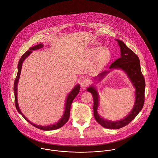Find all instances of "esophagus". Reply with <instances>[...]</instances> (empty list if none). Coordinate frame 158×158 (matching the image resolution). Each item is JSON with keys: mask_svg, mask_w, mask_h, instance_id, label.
<instances>
[{"mask_svg": "<svg viewBox=\"0 0 158 158\" xmlns=\"http://www.w3.org/2000/svg\"><path fill=\"white\" fill-rule=\"evenodd\" d=\"M90 84V81L88 79H85L84 81H82L81 83V86L82 88L84 89L86 87H87Z\"/></svg>", "mask_w": 158, "mask_h": 158, "instance_id": "obj_1", "label": "esophagus"}]
</instances>
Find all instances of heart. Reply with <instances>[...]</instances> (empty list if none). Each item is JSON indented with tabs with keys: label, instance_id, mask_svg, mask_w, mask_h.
I'll list each match as a JSON object with an SVG mask.
<instances>
[{
	"label": "heart",
	"instance_id": "obj_1",
	"mask_svg": "<svg viewBox=\"0 0 158 158\" xmlns=\"http://www.w3.org/2000/svg\"><path fill=\"white\" fill-rule=\"evenodd\" d=\"M87 58H93L94 64L98 67L106 66L112 59V52L110 49L105 46L99 45L87 48L84 52Z\"/></svg>",
	"mask_w": 158,
	"mask_h": 158
}]
</instances>
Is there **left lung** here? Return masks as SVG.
Here are the masks:
<instances>
[{
  "mask_svg": "<svg viewBox=\"0 0 158 158\" xmlns=\"http://www.w3.org/2000/svg\"><path fill=\"white\" fill-rule=\"evenodd\" d=\"M120 48V58L114 62L110 66L109 71L102 72L93 79L100 81L113 69H120L123 71L135 89V103L130 112L123 118L112 121L101 117L98 113L99 106V94L97 88L94 84L90 85L87 91L90 92L94 99V115L95 120L103 127L109 129H119L130 123L142 110L144 102L145 81L142 74L139 60L138 56L121 40L115 39Z\"/></svg>",
  "mask_w": 158,
  "mask_h": 158,
  "instance_id": "obj_1",
  "label": "left lung"
}]
</instances>
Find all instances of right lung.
<instances>
[{"label": "right lung", "instance_id": "1", "mask_svg": "<svg viewBox=\"0 0 158 158\" xmlns=\"http://www.w3.org/2000/svg\"><path fill=\"white\" fill-rule=\"evenodd\" d=\"M44 46L43 45L42 43L38 44L36 46H32L31 48H29V50L27 51V52H25V53L23 55V56L21 57V58L19 60V64H18V73H17V76L16 77V79L15 80L14 82V94H15V107L16 109L18 111V112L28 122H29L30 124H31L33 127L40 129L41 130H44V131H49V130H56L58 129L61 127H62L69 120V116H70V109H71V106L72 104V102L73 101V100L74 99V98L76 97V95L79 94V90H80V85L79 84H77L76 86L74 87V88L70 91V92H69V94L67 95L66 101H65V105H64V113L63 115L62 116V117L60 118V120L54 123V124H51V125H49L47 126H41V125H38L36 124H34L33 123L30 122L25 117V115L22 114V112H21L19 106V103H18V99H17V85H18V82L19 81V78H20V73H21V71H22V64L23 61L26 60V58H27L31 52H33V51L35 50H37L39 49H41V48H43Z\"/></svg>", "mask_w": 158, "mask_h": 158}]
</instances>
